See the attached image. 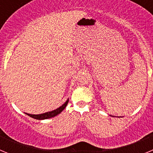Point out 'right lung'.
Returning a JSON list of instances; mask_svg holds the SVG:
<instances>
[{
  "instance_id": "1",
  "label": "right lung",
  "mask_w": 153,
  "mask_h": 153,
  "mask_svg": "<svg viewBox=\"0 0 153 153\" xmlns=\"http://www.w3.org/2000/svg\"><path fill=\"white\" fill-rule=\"evenodd\" d=\"M68 102H69V99H67V100L66 101V102H65L62 106H60L59 108L54 109V110H52V111L42 113V114L35 115V114H29V113H26V114L27 115V116H29V117H32V118L36 119V120H47V119L52 118V117H56V116H57L58 114H60V113L63 111V109H65V107L67 106Z\"/></svg>"
}]
</instances>
